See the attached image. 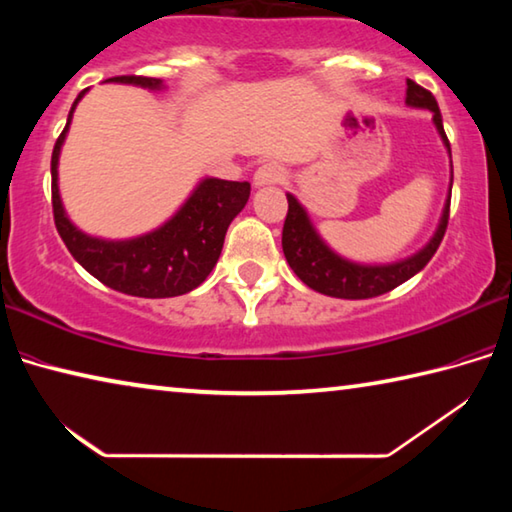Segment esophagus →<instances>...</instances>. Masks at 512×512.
<instances>
[{
  "instance_id": "1",
  "label": "esophagus",
  "mask_w": 512,
  "mask_h": 512,
  "mask_svg": "<svg viewBox=\"0 0 512 512\" xmlns=\"http://www.w3.org/2000/svg\"><path fill=\"white\" fill-rule=\"evenodd\" d=\"M284 178H287V171H284V167H280V164H275V162H264L262 167L255 171L253 183H255V187L277 185V183H282Z\"/></svg>"
}]
</instances>
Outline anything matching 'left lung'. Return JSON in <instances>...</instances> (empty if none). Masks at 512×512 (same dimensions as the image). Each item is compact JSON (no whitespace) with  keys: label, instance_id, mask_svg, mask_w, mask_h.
I'll return each instance as SVG.
<instances>
[{"label":"left lung","instance_id":"obj_1","mask_svg":"<svg viewBox=\"0 0 512 512\" xmlns=\"http://www.w3.org/2000/svg\"><path fill=\"white\" fill-rule=\"evenodd\" d=\"M406 103H409V106L433 112V121H436L438 133L449 149V140L445 135L443 117H440L436 97H433L429 90H424L422 85L406 79ZM287 201H289V212L282 228V250L289 266L293 268V273H296L309 289L325 293V296L345 298V300H363V298L381 296V293L393 291L395 287H400L402 282L409 280V277L422 271V268L429 264V259L436 255L440 241L445 237L447 221H449V201H447L436 235H433V239L420 250L418 255L404 259V262L388 264V266H361V264L348 262V259H341L339 255H334L332 250L320 241L316 230L311 228L307 212L302 210L296 198L287 194Z\"/></svg>","mask_w":512,"mask_h":512}]
</instances>
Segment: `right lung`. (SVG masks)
I'll return each mask as SVG.
<instances>
[{
    "label": "right lung",
    "mask_w": 512,
    "mask_h": 512,
    "mask_svg": "<svg viewBox=\"0 0 512 512\" xmlns=\"http://www.w3.org/2000/svg\"><path fill=\"white\" fill-rule=\"evenodd\" d=\"M112 83H133L158 90L162 81L151 76H112ZM76 97L67 124L58 135L51 153V207L60 239L85 271L106 287L137 298H173L196 289L221 255L230 221L244 210L250 196V183L207 178L196 187L189 201L162 228L128 241H106L83 235L63 212L58 196V153L72 121Z\"/></svg>",
    "instance_id": "1"
}]
</instances>
